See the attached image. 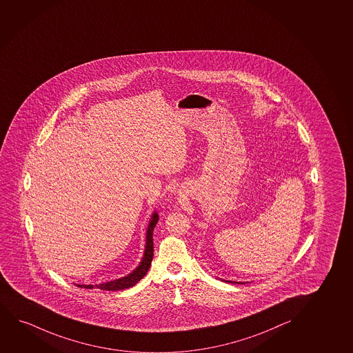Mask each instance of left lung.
<instances>
[{"label":"left lung","mask_w":353,"mask_h":353,"mask_svg":"<svg viewBox=\"0 0 353 353\" xmlns=\"http://www.w3.org/2000/svg\"><path fill=\"white\" fill-rule=\"evenodd\" d=\"M242 284H243V283H242Z\"/></svg>","instance_id":"left-lung-1"}]
</instances>
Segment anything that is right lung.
<instances>
[{
    "label": "right lung",
    "instance_id": "add662e5",
    "mask_svg": "<svg viewBox=\"0 0 353 353\" xmlns=\"http://www.w3.org/2000/svg\"><path fill=\"white\" fill-rule=\"evenodd\" d=\"M157 221H159V214L154 212L152 216V219L149 222L147 229V241H145V250H144V254H143L142 261L139 263V266L134 270L132 272L128 274L126 277L119 278L116 281H106L103 284L99 285H77L79 288H85V289H100V290L108 291H117L124 290V289H129L131 286L136 285L141 279H142L145 274H147L148 270L152 265V256H154V242H152V232L154 228L157 225Z\"/></svg>",
    "mask_w": 353,
    "mask_h": 353
}]
</instances>
